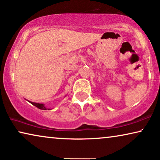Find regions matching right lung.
Listing matches in <instances>:
<instances>
[{
    "label": "right lung",
    "mask_w": 160,
    "mask_h": 160,
    "mask_svg": "<svg viewBox=\"0 0 160 160\" xmlns=\"http://www.w3.org/2000/svg\"><path fill=\"white\" fill-rule=\"evenodd\" d=\"M29 102L32 105H33V106L37 107V108H38L39 109H41V110H47V108H46V107L44 106V105H43V103H37V102H30V101H29Z\"/></svg>",
    "instance_id": "1"
}]
</instances>
